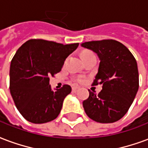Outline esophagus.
<instances>
[{
  "label": "esophagus",
  "mask_w": 148,
  "mask_h": 148,
  "mask_svg": "<svg viewBox=\"0 0 148 148\" xmlns=\"http://www.w3.org/2000/svg\"><path fill=\"white\" fill-rule=\"evenodd\" d=\"M72 92H76V91H78V89H79V88L78 87H76V86H73L72 87Z\"/></svg>",
  "instance_id": "esophagus-1"
}]
</instances>
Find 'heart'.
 <instances>
[{"label": "heart", "mask_w": 148, "mask_h": 148, "mask_svg": "<svg viewBox=\"0 0 148 148\" xmlns=\"http://www.w3.org/2000/svg\"><path fill=\"white\" fill-rule=\"evenodd\" d=\"M89 53H90V52H84V53H83V54H82V56H84V55H87V54H89ZM76 81H77L78 83H82V82L84 81V80H83L82 78H78V79L76 80Z\"/></svg>", "instance_id": "heart-1"}]
</instances>
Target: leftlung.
Here are the masks:
<instances>
[{"label":"left lung","instance_id":"left-lung-1","mask_svg":"<svg viewBox=\"0 0 148 148\" xmlns=\"http://www.w3.org/2000/svg\"><path fill=\"white\" fill-rule=\"evenodd\" d=\"M81 47L97 54L100 64L92 85L102 84L98 94L88 89L84 111L97 123L117 122L127 114L138 92L137 62L127 47L116 40L86 42Z\"/></svg>","mask_w":148,"mask_h":148}]
</instances>
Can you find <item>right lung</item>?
Here are the masks:
<instances>
[{
	"label": "right lung",
	"instance_id": "right-lung-1",
	"mask_svg": "<svg viewBox=\"0 0 148 148\" xmlns=\"http://www.w3.org/2000/svg\"><path fill=\"white\" fill-rule=\"evenodd\" d=\"M79 43L64 45L44 39H30L19 47L12 59L10 89L23 118L32 123L51 122L60 113L72 88L64 84L51 90L49 80L60 72L66 58Z\"/></svg>",
	"mask_w": 148,
	"mask_h": 148
}]
</instances>
